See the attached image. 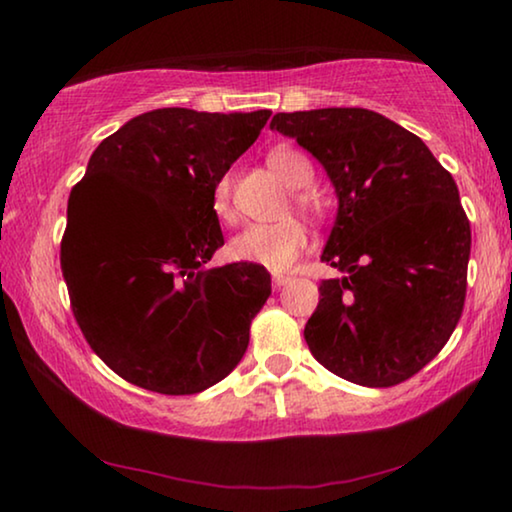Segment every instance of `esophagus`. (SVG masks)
<instances>
[{
	"label": "esophagus",
	"mask_w": 512,
	"mask_h": 512,
	"mask_svg": "<svg viewBox=\"0 0 512 512\" xmlns=\"http://www.w3.org/2000/svg\"><path fill=\"white\" fill-rule=\"evenodd\" d=\"M291 282V277L289 275H282V272H275V275H272V284L275 286H284V284H289Z\"/></svg>",
	"instance_id": "34e87169"
}]
</instances>
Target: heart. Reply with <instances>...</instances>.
I'll return each mask as SVG.
<instances>
[{
	"instance_id": "obj_1",
	"label": "heart",
	"mask_w": 512,
	"mask_h": 512,
	"mask_svg": "<svg viewBox=\"0 0 512 512\" xmlns=\"http://www.w3.org/2000/svg\"><path fill=\"white\" fill-rule=\"evenodd\" d=\"M268 165L284 184L291 188H307L314 181V167L303 153L291 149V146H275L268 153ZM230 193H233V179L228 174L216 181L212 188V212L219 219H230L233 207H230ZM298 205L305 212H314V200L300 195ZM310 242L307 228L293 216L272 221V223H251L240 230L228 244V254L237 263L261 265L268 270H286L293 261L303 254Z\"/></svg>"
}]
</instances>
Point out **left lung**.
<instances>
[{
  "label": "left lung",
  "mask_w": 512,
  "mask_h": 512,
  "mask_svg": "<svg viewBox=\"0 0 512 512\" xmlns=\"http://www.w3.org/2000/svg\"><path fill=\"white\" fill-rule=\"evenodd\" d=\"M331 177L340 207L305 324L314 359L361 387H396L436 359L466 300L471 223L452 174L422 139L375 111L277 114Z\"/></svg>",
  "instance_id": "1"
}]
</instances>
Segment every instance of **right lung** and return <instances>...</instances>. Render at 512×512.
I'll return each mask as SVG.
<instances>
[{
  "mask_svg": "<svg viewBox=\"0 0 512 512\" xmlns=\"http://www.w3.org/2000/svg\"><path fill=\"white\" fill-rule=\"evenodd\" d=\"M268 118V109L149 111L97 146L69 193L60 242L69 303L90 349L125 382L198 394L247 352L270 275L249 263L209 268L223 247L212 188Z\"/></svg>",
  "mask_w": 512,
  "mask_h": 512,
  "instance_id": "1",
  "label": "right lung"
}]
</instances>
